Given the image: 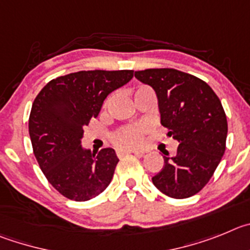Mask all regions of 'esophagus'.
Here are the masks:
<instances>
[{"label":"esophagus","mask_w":250,"mask_h":250,"mask_svg":"<svg viewBox=\"0 0 250 250\" xmlns=\"http://www.w3.org/2000/svg\"><path fill=\"white\" fill-rule=\"evenodd\" d=\"M130 153H133V154H137V156H143V154H145V152H142V150L122 149V150H118V156H125V154H130Z\"/></svg>","instance_id":"esophagus-1"}]
</instances>
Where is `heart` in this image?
I'll return each mask as SVG.
<instances>
[{"label":"heart","mask_w":250,"mask_h":250,"mask_svg":"<svg viewBox=\"0 0 250 250\" xmlns=\"http://www.w3.org/2000/svg\"><path fill=\"white\" fill-rule=\"evenodd\" d=\"M147 132L143 125H130L118 130L113 137V143L120 149H132L139 148L143 145L145 134Z\"/></svg>","instance_id":"heart-1"}]
</instances>
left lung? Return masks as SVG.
Returning a JSON list of instances; mask_svg holds the SVG:
<instances>
[{
	"instance_id": "8db88e82",
	"label": "left lung",
	"mask_w": 250,
	"mask_h": 250,
	"mask_svg": "<svg viewBox=\"0 0 250 250\" xmlns=\"http://www.w3.org/2000/svg\"><path fill=\"white\" fill-rule=\"evenodd\" d=\"M134 76L154 89L162 125L179 143L174 157L164 153V166L153 184L175 199L197 194L226 150L228 123L223 105L204 81L178 69L149 68Z\"/></svg>"
}]
</instances>
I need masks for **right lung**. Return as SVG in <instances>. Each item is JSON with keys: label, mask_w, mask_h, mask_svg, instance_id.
Listing matches in <instances>:
<instances>
[{"label": "right lung", "mask_w": 250, "mask_h": 250, "mask_svg": "<svg viewBox=\"0 0 250 250\" xmlns=\"http://www.w3.org/2000/svg\"><path fill=\"white\" fill-rule=\"evenodd\" d=\"M132 77V69L75 72L49 81L33 101L28 120L33 153L47 181L68 199L89 201L111 183L120 161L114 149L91 152L81 139L105 97Z\"/></svg>", "instance_id": "right-lung-1"}]
</instances>
